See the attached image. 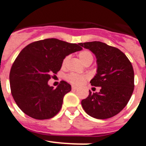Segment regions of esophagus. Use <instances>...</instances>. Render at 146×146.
I'll list each match as a JSON object with an SVG mask.
<instances>
[{
  "label": "esophagus",
  "instance_id": "34e87169",
  "mask_svg": "<svg viewBox=\"0 0 146 146\" xmlns=\"http://www.w3.org/2000/svg\"><path fill=\"white\" fill-rule=\"evenodd\" d=\"M72 90L73 91H76L77 87H76V86H72Z\"/></svg>",
  "mask_w": 146,
  "mask_h": 146
}]
</instances>
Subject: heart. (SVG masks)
I'll use <instances>...</instances> for the list:
<instances>
[{"mask_svg":"<svg viewBox=\"0 0 146 146\" xmlns=\"http://www.w3.org/2000/svg\"><path fill=\"white\" fill-rule=\"evenodd\" d=\"M79 57L80 60H81L84 64H87L88 62H92L94 59L93 54L91 51L89 50H83L79 53ZM69 60V56H66L64 58L62 61V66L65 67L67 65V62ZM87 76L83 75H79V74H76V73H69L65 76V79L67 80L68 82H70L72 85H79L83 83L84 81L87 79Z\"/></svg>","mask_w":146,"mask_h":146,"instance_id":"b5f03b06","label":"heart"}]
</instances>
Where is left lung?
Returning <instances> with one entry per match:
<instances>
[{
    "label": "left lung",
    "instance_id": "8db88e82",
    "mask_svg": "<svg viewBox=\"0 0 146 146\" xmlns=\"http://www.w3.org/2000/svg\"><path fill=\"white\" fill-rule=\"evenodd\" d=\"M97 58L98 71L91 80L92 86L100 87L99 93H92L81 104L85 112L93 118L106 119L121 111L134 89V72L131 62L118 48L99 41L80 42Z\"/></svg>",
    "mask_w": 146,
    "mask_h": 146
}]
</instances>
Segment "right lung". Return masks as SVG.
Segmentation results:
<instances>
[{"label": "right lung", "instance_id": "obj_1", "mask_svg": "<svg viewBox=\"0 0 146 146\" xmlns=\"http://www.w3.org/2000/svg\"><path fill=\"white\" fill-rule=\"evenodd\" d=\"M82 48L79 44L50 38L31 42L21 51L12 65L9 84L13 98L24 113L38 120L58 113L71 86L61 81L54 88L48 81L61 70L65 57Z\"/></svg>", "mask_w": 146, "mask_h": 146}]
</instances>
